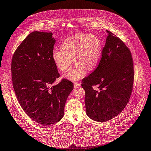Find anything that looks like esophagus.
I'll use <instances>...</instances> for the list:
<instances>
[{
  "label": "esophagus",
  "instance_id": "1",
  "mask_svg": "<svg viewBox=\"0 0 151 151\" xmlns=\"http://www.w3.org/2000/svg\"><path fill=\"white\" fill-rule=\"evenodd\" d=\"M73 85H74V87L75 88H77L78 86H80V83H78V82H74L73 83Z\"/></svg>",
  "mask_w": 151,
  "mask_h": 151
}]
</instances>
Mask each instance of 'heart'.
Here are the masks:
<instances>
[{"label": "heart", "mask_w": 151, "mask_h": 151, "mask_svg": "<svg viewBox=\"0 0 151 151\" xmlns=\"http://www.w3.org/2000/svg\"><path fill=\"white\" fill-rule=\"evenodd\" d=\"M61 48L52 50V59L62 72L69 69L73 59L75 65L64 76L72 81L83 78L88 70L96 68L101 60L102 43L94 35L87 33L75 34L66 39L62 43Z\"/></svg>", "instance_id": "b5f03b06"}]
</instances>
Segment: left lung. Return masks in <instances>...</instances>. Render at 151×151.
<instances>
[{"mask_svg":"<svg viewBox=\"0 0 151 151\" xmlns=\"http://www.w3.org/2000/svg\"><path fill=\"white\" fill-rule=\"evenodd\" d=\"M106 32L108 35L98 67L82 81L86 114L100 122L111 120L124 110L129 102L134 78L130 50L114 33ZM95 86L98 90L93 88Z\"/></svg>","mask_w":151,"mask_h":151,"instance_id":"8db88e82","label":"left lung"}]
</instances>
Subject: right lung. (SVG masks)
I'll return each mask as SVG.
<instances>
[{"instance_id": "add662e5", "label": "right lung", "mask_w": 151, "mask_h": 151, "mask_svg": "<svg viewBox=\"0 0 151 151\" xmlns=\"http://www.w3.org/2000/svg\"><path fill=\"white\" fill-rule=\"evenodd\" d=\"M52 32L30 33L15 50L12 60L13 87L24 112L43 126L59 122L64 115L73 83L63 79L52 57L55 39Z\"/></svg>"}]
</instances>
